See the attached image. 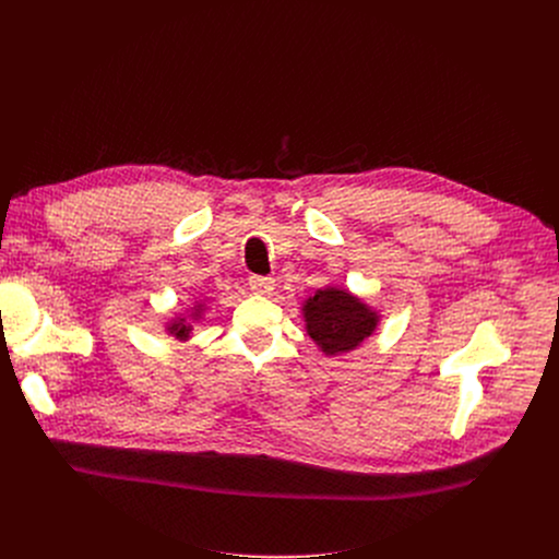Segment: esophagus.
<instances>
[{
	"label": "esophagus",
	"mask_w": 559,
	"mask_h": 559,
	"mask_svg": "<svg viewBox=\"0 0 559 559\" xmlns=\"http://www.w3.org/2000/svg\"><path fill=\"white\" fill-rule=\"evenodd\" d=\"M276 281L272 276H250V289L257 294H272Z\"/></svg>",
	"instance_id": "34e87169"
}]
</instances>
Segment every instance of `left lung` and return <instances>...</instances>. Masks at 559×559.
<instances>
[{
  "label": "left lung",
  "mask_w": 559,
  "mask_h": 559,
  "mask_svg": "<svg viewBox=\"0 0 559 559\" xmlns=\"http://www.w3.org/2000/svg\"><path fill=\"white\" fill-rule=\"evenodd\" d=\"M307 334L328 356L356 349L369 338L378 325V313L347 289L328 287L307 298L305 307Z\"/></svg>",
  "instance_id": "obj_1"
}]
</instances>
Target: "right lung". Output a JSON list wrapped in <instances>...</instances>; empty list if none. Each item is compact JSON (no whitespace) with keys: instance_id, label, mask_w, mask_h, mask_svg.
I'll return each instance as SVG.
<instances>
[{"instance_id":"right-lung-1","label":"right lung","mask_w":559,"mask_h":559,"mask_svg":"<svg viewBox=\"0 0 559 559\" xmlns=\"http://www.w3.org/2000/svg\"><path fill=\"white\" fill-rule=\"evenodd\" d=\"M201 311H203V305H194V318H201ZM168 332L170 334H175L177 338H181V341H186L188 336H190V332H192V325L190 323H186V318H177V321H173L170 323V328H168Z\"/></svg>"}]
</instances>
